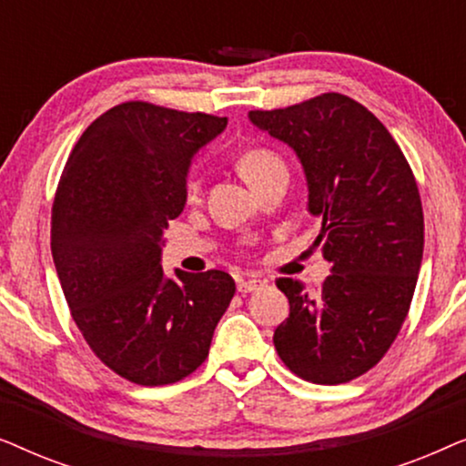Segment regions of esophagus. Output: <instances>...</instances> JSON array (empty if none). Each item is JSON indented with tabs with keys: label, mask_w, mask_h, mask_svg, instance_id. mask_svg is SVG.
Segmentation results:
<instances>
[{
	"label": "esophagus",
	"mask_w": 466,
	"mask_h": 466,
	"mask_svg": "<svg viewBox=\"0 0 466 466\" xmlns=\"http://www.w3.org/2000/svg\"><path fill=\"white\" fill-rule=\"evenodd\" d=\"M265 282H260V279L257 278H248V279H241V282L238 284V290L241 292V295H248V292H257L258 289H263Z\"/></svg>",
	"instance_id": "obj_1"
}]
</instances>
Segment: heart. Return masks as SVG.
<instances>
[{
    "label": "heart",
    "instance_id": "b5f03b06",
    "mask_svg": "<svg viewBox=\"0 0 466 466\" xmlns=\"http://www.w3.org/2000/svg\"><path fill=\"white\" fill-rule=\"evenodd\" d=\"M239 174L244 176V180L250 184L252 188H257L265 180H269L271 176L282 174L286 171V163L282 157L278 155L276 150L265 148V146H254V148H248L239 155L238 158ZM201 190V180L197 176H190L187 180V187H184V193H187L188 201H195L199 197Z\"/></svg>",
    "mask_w": 466,
    "mask_h": 466
}]
</instances>
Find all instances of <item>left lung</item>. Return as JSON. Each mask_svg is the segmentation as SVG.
<instances>
[{
    "label": "left lung",
    "instance_id": "obj_1",
    "mask_svg": "<svg viewBox=\"0 0 466 466\" xmlns=\"http://www.w3.org/2000/svg\"><path fill=\"white\" fill-rule=\"evenodd\" d=\"M250 120L301 158L316 244L333 265L316 292L276 279L290 303L273 335L278 356L311 384H346L384 359L410 311L424 250L416 177L386 127L348 95L252 110Z\"/></svg>",
    "mask_w": 466,
    "mask_h": 466
}]
</instances>
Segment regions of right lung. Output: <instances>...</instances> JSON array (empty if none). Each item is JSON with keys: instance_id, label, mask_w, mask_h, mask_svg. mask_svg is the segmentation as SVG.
Returning a JSON list of instances; mask_svg holds the SVG:
<instances>
[{"instance_id": "obj_1", "label": "right lung", "mask_w": 466, "mask_h": 466, "mask_svg": "<svg viewBox=\"0 0 466 466\" xmlns=\"http://www.w3.org/2000/svg\"><path fill=\"white\" fill-rule=\"evenodd\" d=\"M225 127V116L125 101L86 127L56 187L50 248L63 295L93 354L133 384L197 371L235 295L225 271L167 279L161 267L187 171Z\"/></svg>"}]
</instances>
